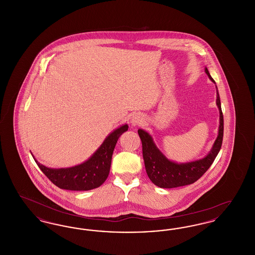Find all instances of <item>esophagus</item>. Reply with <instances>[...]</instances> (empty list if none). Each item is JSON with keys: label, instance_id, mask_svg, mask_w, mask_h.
Here are the masks:
<instances>
[{"label": "esophagus", "instance_id": "obj_1", "mask_svg": "<svg viewBox=\"0 0 255 255\" xmlns=\"http://www.w3.org/2000/svg\"><path fill=\"white\" fill-rule=\"evenodd\" d=\"M142 122H143V119H142V117H141L140 115H138V114L133 115V117H132V119H131V123H132L133 126L139 125V124H141Z\"/></svg>", "mask_w": 255, "mask_h": 255}]
</instances>
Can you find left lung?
I'll list each match as a JSON object with an SVG mask.
<instances>
[{"mask_svg": "<svg viewBox=\"0 0 255 255\" xmlns=\"http://www.w3.org/2000/svg\"><path fill=\"white\" fill-rule=\"evenodd\" d=\"M205 72L209 79L215 83L207 68L205 69ZM216 104L220 113L218 136L210 152L205 158L198 160L184 163H177L170 160L158 150L149 133L142 129L137 130L142 143V156L144 159L146 173L154 184L161 188H173L191 184L198 181L211 166L221 149L224 135V117L221 108L218 89Z\"/></svg>", "mask_w": 255, "mask_h": 255, "instance_id": "8db88e82", "label": "left lung"}]
</instances>
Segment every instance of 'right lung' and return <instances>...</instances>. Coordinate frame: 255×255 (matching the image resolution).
Segmentation results:
<instances>
[{
    "label": "right lung",
    "mask_w": 255,
    "mask_h": 255,
    "mask_svg": "<svg viewBox=\"0 0 255 255\" xmlns=\"http://www.w3.org/2000/svg\"><path fill=\"white\" fill-rule=\"evenodd\" d=\"M127 130V124L116 129L105 138L91 158L73 167L54 169L39 163L35 158L34 160L50 182L61 189L73 191L91 190L99 187L108 178L114 149L120 136Z\"/></svg>",
    "instance_id": "obj_1"
}]
</instances>
